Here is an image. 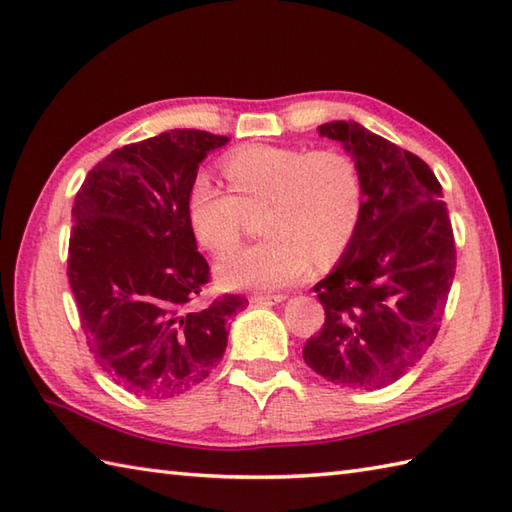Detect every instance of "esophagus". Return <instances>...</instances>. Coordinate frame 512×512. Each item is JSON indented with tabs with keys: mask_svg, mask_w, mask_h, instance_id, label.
<instances>
[{
	"mask_svg": "<svg viewBox=\"0 0 512 512\" xmlns=\"http://www.w3.org/2000/svg\"><path fill=\"white\" fill-rule=\"evenodd\" d=\"M286 299V295H255L253 303L257 306H275V303H281Z\"/></svg>",
	"mask_w": 512,
	"mask_h": 512,
	"instance_id": "34e87169",
	"label": "esophagus"
}]
</instances>
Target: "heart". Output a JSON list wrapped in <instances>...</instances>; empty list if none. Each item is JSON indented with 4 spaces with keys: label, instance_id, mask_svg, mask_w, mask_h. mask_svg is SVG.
<instances>
[{
    "label": "heart",
    "instance_id": "1",
    "mask_svg": "<svg viewBox=\"0 0 512 512\" xmlns=\"http://www.w3.org/2000/svg\"><path fill=\"white\" fill-rule=\"evenodd\" d=\"M231 193L195 173L187 220L195 239L226 255L242 237L246 211L262 206L257 244L224 257L215 277L228 290H277L317 262H334L350 246L363 213V178L341 151L281 145L235 149L222 162Z\"/></svg>",
    "mask_w": 512,
    "mask_h": 512
}]
</instances>
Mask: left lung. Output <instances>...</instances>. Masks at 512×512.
<instances>
[{"label":"left lung","mask_w":512,"mask_h":512,"mask_svg":"<svg viewBox=\"0 0 512 512\" xmlns=\"http://www.w3.org/2000/svg\"><path fill=\"white\" fill-rule=\"evenodd\" d=\"M352 154L363 213L339 264L314 292L325 323L303 361L334 385L396 383L436 339L455 275L453 228L436 173L354 121L319 127Z\"/></svg>","instance_id":"obj_1"}]
</instances>
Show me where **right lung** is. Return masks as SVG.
I'll use <instances>...</instances> for the list:
<instances>
[{
	"label": "right lung",
	"instance_id": "right-lung-1",
	"mask_svg": "<svg viewBox=\"0 0 512 512\" xmlns=\"http://www.w3.org/2000/svg\"><path fill=\"white\" fill-rule=\"evenodd\" d=\"M228 136L171 129L114 149L72 206L68 279L90 352L114 383L173 398L222 361L226 323L248 299L198 306L209 264L187 220V189Z\"/></svg>",
	"mask_w": 512,
	"mask_h": 512
}]
</instances>
